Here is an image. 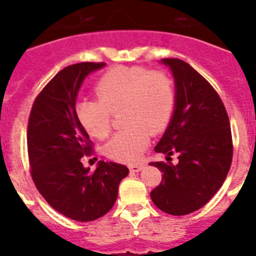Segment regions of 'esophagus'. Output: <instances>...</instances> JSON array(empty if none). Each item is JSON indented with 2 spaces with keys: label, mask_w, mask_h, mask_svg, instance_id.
<instances>
[{
  "label": "esophagus",
  "mask_w": 256,
  "mask_h": 256,
  "mask_svg": "<svg viewBox=\"0 0 256 256\" xmlns=\"http://www.w3.org/2000/svg\"><path fill=\"white\" fill-rule=\"evenodd\" d=\"M144 168V164H130L128 166V170L132 171V172H138Z\"/></svg>",
  "instance_id": "esophagus-1"
}]
</instances>
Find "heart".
Masks as SVG:
<instances>
[{
    "instance_id": "obj_1",
    "label": "heart",
    "mask_w": 256,
    "mask_h": 256,
    "mask_svg": "<svg viewBox=\"0 0 256 256\" xmlns=\"http://www.w3.org/2000/svg\"><path fill=\"white\" fill-rule=\"evenodd\" d=\"M96 98L76 104V116L88 136L104 140L110 134L112 114L122 112L124 130L104 146L108 158L132 164L150 144V132L168 128L175 106V85L168 72L144 66H114L96 84Z\"/></svg>"
}]
</instances>
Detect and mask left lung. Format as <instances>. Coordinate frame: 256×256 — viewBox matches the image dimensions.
<instances>
[{
    "mask_svg": "<svg viewBox=\"0 0 256 256\" xmlns=\"http://www.w3.org/2000/svg\"><path fill=\"white\" fill-rule=\"evenodd\" d=\"M175 78V110L156 152L176 154V164L152 162L162 182L150 192L160 210L186 215L203 207L224 182L232 160L226 108L206 78L178 58H164Z\"/></svg>",
    "mask_w": 256,
    "mask_h": 256,
    "instance_id": "left-lung-1",
    "label": "left lung"
}]
</instances>
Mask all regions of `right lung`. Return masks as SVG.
Returning a JSON list of instances; mask_svg holds the SVG:
<instances>
[{"label": "right lung", "mask_w": 256, "mask_h": 256, "mask_svg": "<svg viewBox=\"0 0 256 256\" xmlns=\"http://www.w3.org/2000/svg\"><path fill=\"white\" fill-rule=\"evenodd\" d=\"M104 62H81L62 69L34 100L28 124L30 174L40 194L54 210L78 222H90L112 210L124 164L100 160L96 171L85 168L92 142L76 116V98L88 74Z\"/></svg>", "instance_id": "add662e5"}]
</instances>
